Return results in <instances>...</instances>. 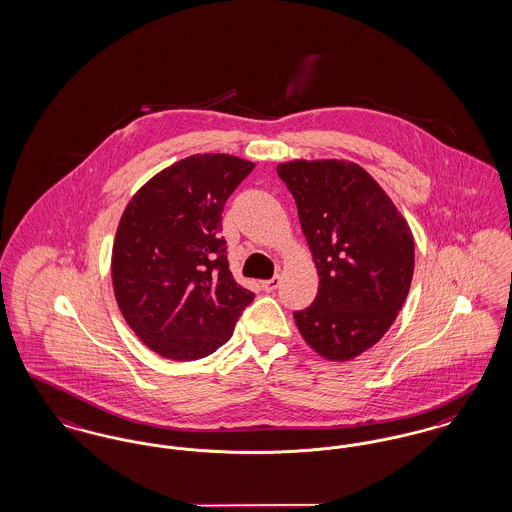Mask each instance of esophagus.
I'll use <instances>...</instances> for the list:
<instances>
[{
  "label": "esophagus",
  "mask_w": 512,
  "mask_h": 512,
  "mask_svg": "<svg viewBox=\"0 0 512 512\" xmlns=\"http://www.w3.org/2000/svg\"><path fill=\"white\" fill-rule=\"evenodd\" d=\"M279 283H281L279 275H273L271 279H266V281H262V289H264L266 293H271V291H275V289L279 287Z\"/></svg>",
  "instance_id": "1"
}]
</instances>
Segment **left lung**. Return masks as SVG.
<instances>
[{
	"mask_svg": "<svg viewBox=\"0 0 512 512\" xmlns=\"http://www.w3.org/2000/svg\"><path fill=\"white\" fill-rule=\"evenodd\" d=\"M277 175L295 196L320 275L314 302L295 312L304 341L327 360L374 347L395 322L414 273V237L393 200L356 163L295 160Z\"/></svg>",
	"mask_w": 512,
	"mask_h": 512,
	"instance_id": "obj_1",
	"label": "left lung"
}]
</instances>
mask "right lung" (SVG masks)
<instances>
[{"mask_svg":"<svg viewBox=\"0 0 512 512\" xmlns=\"http://www.w3.org/2000/svg\"><path fill=\"white\" fill-rule=\"evenodd\" d=\"M254 169L229 154H194L152 177L127 204L111 279L136 337L171 360H198L229 341L254 293L229 269L221 214Z\"/></svg>","mask_w":512,"mask_h":512,"instance_id":"obj_1","label":"right lung"}]
</instances>
